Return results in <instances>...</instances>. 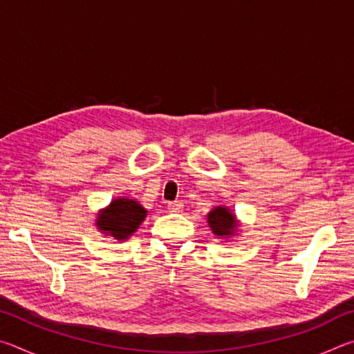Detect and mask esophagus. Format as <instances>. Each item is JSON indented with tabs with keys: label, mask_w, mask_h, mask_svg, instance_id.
<instances>
[{
	"label": "esophagus",
	"mask_w": 354,
	"mask_h": 354,
	"mask_svg": "<svg viewBox=\"0 0 354 354\" xmlns=\"http://www.w3.org/2000/svg\"><path fill=\"white\" fill-rule=\"evenodd\" d=\"M183 207H184V205L181 201H170L169 205H167L169 212H181Z\"/></svg>",
	"instance_id": "obj_1"
}]
</instances>
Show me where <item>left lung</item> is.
Segmentation results:
<instances>
[{"label":"left lung","mask_w":354,"mask_h":354,"mask_svg":"<svg viewBox=\"0 0 354 354\" xmlns=\"http://www.w3.org/2000/svg\"><path fill=\"white\" fill-rule=\"evenodd\" d=\"M206 220L212 234L220 239H232L239 234V231H242L237 215L227 206H214Z\"/></svg>","instance_id":"1"}]
</instances>
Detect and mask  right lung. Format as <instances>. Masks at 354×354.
Segmentation results:
<instances>
[{
  "instance_id": "1",
  "label": "right lung",
  "mask_w": 354,
  "mask_h": 354,
  "mask_svg": "<svg viewBox=\"0 0 354 354\" xmlns=\"http://www.w3.org/2000/svg\"><path fill=\"white\" fill-rule=\"evenodd\" d=\"M147 215L148 211L139 201L127 198V196H118L104 209H100L97 218H95V226L107 237H113L117 241H128L139 230Z\"/></svg>"
}]
</instances>
